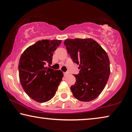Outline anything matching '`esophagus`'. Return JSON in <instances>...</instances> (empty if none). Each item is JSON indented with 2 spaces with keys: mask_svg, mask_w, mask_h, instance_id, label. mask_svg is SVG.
<instances>
[{
  "mask_svg": "<svg viewBox=\"0 0 132 132\" xmlns=\"http://www.w3.org/2000/svg\"><path fill=\"white\" fill-rule=\"evenodd\" d=\"M63 74H64V76H68V75H69V73H68V72H64L63 73Z\"/></svg>",
  "mask_w": 132,
  "mask_h": 132,
  "instance_id": "esophagus-1",
  "label": "esophagus"
}]
</instances>
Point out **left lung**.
Wrapping results in <instances>:
<instances>
[{
	"label": "left lung",
	"mask_w": 132,
	"mask_h": 132,
	"mask_svg": "<svg viewBox=\"0 0 132 132\" xmlns=\"http://www.w3.org/2000/svg\"><path fill=\"white\" fill-rule=\"evenodd\" d=\"M64 44L73 62L79 64V73L74 75L76 81L70 87L73 95L79 101H92L101 93L108 81V56L91 38L67 39Z\"/></svg>",
	"instance_id": "obj_1"
}]
</instances>
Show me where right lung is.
Instances as JSON below:
<instances>
[{
	"mask_svg": "<svg viewBox=\"0 0 132 132\" xmlns=\"http://www.w3.org/2000/svg\"><path fill=\"white\" fill-rule=\"evenodd\" d=\"M61 40L42 39L30 46L22 53L19 64V79L29 97L38 102H45L54 97L63 73L48 67L52 64L53 52ZM48 64V65H50Z\"/></svg>",
	"mask_w": 132,
	"mask_h": 132,
	"instance_id": "right-lung-1",
	"label": "right lung"
}]
</instances>
